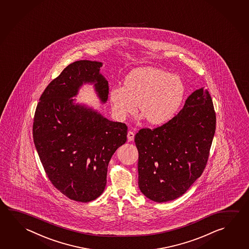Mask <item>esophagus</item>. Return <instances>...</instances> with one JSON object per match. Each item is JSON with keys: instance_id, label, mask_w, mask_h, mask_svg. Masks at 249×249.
<instances>
[{"instance_id": "obj_1", "label": "esophagus", "mask_w": 249, "mask_h": 249, "mask_svg": "<svg viewBox=\"0 0 249 249\" xmlns=\"http://www.w3.org/2000/svg\"><path fill=\"white\" fill-rule=\"evenodd\" d=\"M135 138V133L133 131L129 130L127 132V140L131 142Z\"/></svg>"}]
</instances>
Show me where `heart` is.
<instances>
[{"instance_id":"obj_1","label":"heart","mask_w":249,"mask_h":249,"mask_svg":"<svg viewBox=\"0 0 249 249\" xmlns=\"http://www.w3.org/2000/svg\"><path fill=\"white\" fill-rule=\"evenodd\" d=\"M185 94L183 79L155 67L138 68L131 71L125 87L110 92V103L120 119L140 113L151 125H161L174 117Z\"/></svg>"}]
</instances>
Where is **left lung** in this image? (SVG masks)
Wrapping results in <instances>:
<instances>
[{
    "label": "left lung",
    "instance_id": "8db88e82",
    "mask_svg": "<svg viewBox=\"0 0 249 249\" xmlns=\"http://www.w3.org/2000/svg\"><path fill=\"white\" fill-rule=\"evenodd\" d=\"M215 129L213 100L204 88L192 92L168 123L140 129L135 142L141 192L158 203L187 192L205 170Z\"/></svg>",
    "mask_w": 249,
    "mask_h": 249
}]
</instances>
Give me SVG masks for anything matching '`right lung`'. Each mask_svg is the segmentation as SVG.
<instances>
[{"instance_id": "obj_1", "label": "right lung", "mask_w": 249, "mask_h": 249, "mask_svg": "<svg viewBox=\"0 0 249 249\" xmlns=\"http://www.w3.org/2000/svg\"><path fill=\"white\" fill-rule=\"evenodd\" d=\"M101 66L89 60L66 66L42 93L33 123L34 143L50 181L65 196L83 203L102 194L110 159L127 134L125 123L71 99L90 83L101 102L107 101L108 82L100 73Z\"/></svg>"}]
</instances>
